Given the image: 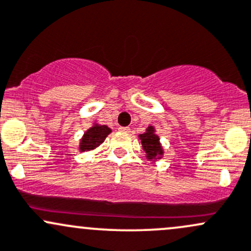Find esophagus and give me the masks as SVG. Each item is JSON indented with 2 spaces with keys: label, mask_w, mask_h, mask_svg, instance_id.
I'll list each match as a JSON object with an SVG mask.
<instances>
[{
  "label": "esophagus",
  "mask_w": 251,
  "mask_h": 251,
  "mask_svg": "<svg viewBox=\"0 0 251 251\" xmlns=\"http://www.w3.org/2000/svg\"><path fill=\"white\" fill-rule=\"evenodd\" d=\"M119 131H121V132L128 133L131 131V128L130 127H119Z\"/></svg>",
  "instance_id": "esophagus-1"
}]
</instances>
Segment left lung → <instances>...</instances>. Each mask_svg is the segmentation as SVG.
I'll list each match as a JSON object with an SVG mask.
<instances>
[{"label":"left lung","instance_id":"left-lung-1","mask_svg":"<svg viewBox=\"0 0 251 251\" xmlns=\"http://www.w3.org/2000/svg\"><path fill=\"white\" fill-rule=\"evenodd\" d=\"M139 139H141V144L146 151L148 160H156L162 156L163 149L161 147L160 138L155 133V128L152 126H149L146 132L139 134Z\"/></svg>","mask_w":251,"mask_h":251}]
</instances>
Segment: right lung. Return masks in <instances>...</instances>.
<instances>
[{"label":"right lung","instance_id":"add662e5","mask_svg":"<svg viewBox=\"0 0 251 251\" xmlns=\"http://www.w3.org/2000/svg\"><path fill=\"white\" fill-rule=\"evenodd\" d=\"M112 130L105 125H99L95 124L92 127L89 128L85 133H84L83 138L80 139V144H79V150L80 151H89V150H94L101 143H103L105 137L108 136Z\"/></svg>","mask_w":251,"mask_h":251}]
</instances>
